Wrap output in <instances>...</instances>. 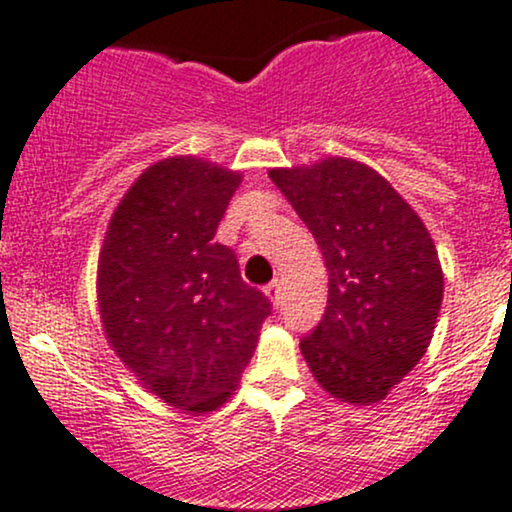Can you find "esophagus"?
Returning a JSON list of instances; mask_svg holds the SVG:
<instances>
[{"label": "esophagus", "instance_id": "1", "mask_svg": "<svg viewBox=\"0 0 512 512\" xmlns=\"http://www.w3.org/2000/svg\"><path fill=\"white\" fill-rule=\"evenodd\" d=\"M265 297L270 299V304L274 306V309H279V304H282V287H279L277 279L267 284V287H265Z\"/></svg>", "mask_w": 512, "mask_h": 512}]
</instances>
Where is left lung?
<instances>
[{
	"mask_svg": "<svg viewBox=\"0 0 512 512\" xmlns=\"http://www.w3.org/2000/svg\"><path fill=\"white\" fill-rule=\"evenodd\" d=\"M267 174L328 270L326 314L301 355L328 395L375 405L432 343L444 299L437 245L410 203L363 161L326 157Z\"/></svg>",
	"mask_w": 512,
	"mask_h": 512,
	"instance_id": "left-lung-1",
	"label": "left lung"
}]
</instances>
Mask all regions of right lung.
<instances>
[{"mask_svg": "<svg viewBox=\"0 0 512 512\" xmlns=\"http://www.w3.org/2000/svg\"><path fill=\"white\" fill-rule=\"evenodd\" d=\"M240 184L203 157L161 159L120 198L100 247L107 343L144 390L191 417L230 400L272 311L213 240Z\"/></svg>", "mask_w": 512, "mask_h": 512, "instance_id": "add662e5", "label": "right lung"}]
</instances>
